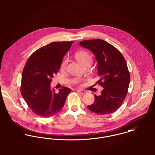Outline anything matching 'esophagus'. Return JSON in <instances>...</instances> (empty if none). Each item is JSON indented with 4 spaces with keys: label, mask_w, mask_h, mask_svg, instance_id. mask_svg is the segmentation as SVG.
<instances>
[{
    "label": "esophagus",
    "mask_w": 155,
    "mask_h": 155,
    "mask_svg": "<svg viewBox=\"0 0 155 155\" xmlns=\"http://www.w3.org/2000/svg\"><path fill=\"white\" fill-rule=\"evenodd\" d=\"M78 92H79L81 94H85L87 93V92L86 91H84V90H82V89H78Z\"/></svg>",
    "instance_id": "1"
}]
</instances>
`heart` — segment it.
I'll return each instance as SVG.
<instances>
[{"label": "heart", "mask_w": 155, "mask_h": 155, "mask_svg": "<svg viewBox=\"0 0 155 155\" xmlns=\"http://www.w3.org/2000/svg\"><path fill=\"white\" fill-rule=\"evenodd\" d=\"M75 57L76 59L84 66H85L87 65H91V64L92 62V55L89 53L88 51L85 50H81L79 51H78L75 54ZM68 64V59L67 57L63 58L61 64V68L62 69H64L67 67ZM79 82V81L77 79L74 80V84H78Z\"/></svg>", "instance_id": "b5f03b06"}]
</instances>
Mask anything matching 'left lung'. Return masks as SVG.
I'll list each match as a JSON object with an SVG mask.
<instances>
[{
	"label": "left lung",
	"mask_w": 155,
	"mask_h": 155,
	"mask_svg": "<svg viewBox=\"0 0 155 155\" xmlns=\"http://www.w3.org/2000/svg\"><path fill=\"white\" fill-rule=\"evenodd\" d=\"M80 45L95 55L100 77L97 84L103 88L88 108L99 115L112 113L121 106L128 94L130 74L126 61L117 49L102 39L83 41Z\"/></svg>",
	"instance_id": "obj_1"
}]
</instances>
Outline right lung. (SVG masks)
Here are the masks:
<instances>
[{
    "label": "right lung",
    "mask_w": 155,
    "mask_h": 155,
    "mask_svg": "<svg viewBox=\"0 0 155 155\" xmlns=\"http://www.w3.org/2000/svg\"><path fill=\"white\" fill-rule=\"evenodd\" d=\"M73 42H54L40 48L30 56L24 67L21 94L29 108L41 117H49L59 112L71 92L64 87L56 94L50 84Z\"/></svg>",
    "instance_id": "right-lung-1"
}]
</instances>
